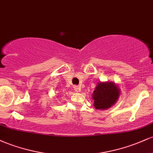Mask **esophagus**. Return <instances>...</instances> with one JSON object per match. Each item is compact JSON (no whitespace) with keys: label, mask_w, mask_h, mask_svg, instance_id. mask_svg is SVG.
I'll return each instance as SVG.
<instances>
[{"label":"esophagus","mask_w":153,"mask_h":153,"mask_svg":"<svg viewBox=\"0 0 153 153\" xmlns=\"http://www.w3.org/2000/svg\"><path fill=\"white\" fill-rule=\"evenodd\" d=\"M73 88H74V90L76 91V92H79V91H80V88L78 86V85H74Z\"/></svg>","instance_id":"34e87169"}]
</instances>
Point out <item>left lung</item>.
<instances>
[{"label": "left lung", "mask_w": 153, "mask_h": 153, "mask_svg": "<svg viewBox=\"0 0 153 153\" xmlns=\"http://www.w3.org/2000/svg\"><path fill=\"white\" fill-rule=\"evenodd\" d=\"M120 95L119 85L114 82H98L92 94L95 108L106 110L117 103Z\"/></svg>", "instance_id": "1"}]
</instances>
